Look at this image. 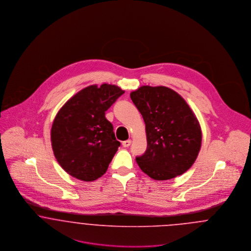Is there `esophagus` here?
Masks as SVG:
<instances>
[{"mask_svg": "<svg viewBox=\"0 0 251 251\" xmlns=\"http://www.w3.org/2000/svg\"><path fill=\"white\" fill-rule=\"evenodd\" d=\"M131 140H130V139H129V140H126V141H123V142H122V146H123V147H124V148H128V147H129V146H130V145H131Z\"/></svg>", "mask_w": 251, "mask_h": 251, "instance_id": "esophagus-1", "label": "esophagus"}]
</instances>
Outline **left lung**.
<instances>
[{"mask_svg": "<svg viewBox=\"0 0 251 251\" xmlns=\"http://www.w3.org/2000/svg\"><path fill=\"white\" fill-rule=\"evenodd\" d=\"M143 117L147 151L136 163L151 179H170L186 172L201 147V129L191 108L166 86L143 85L131 92Z\"/></svg>", "mask_w": 251, "mask_h": 251, "instance_id": "left-lung-1", "label": "left lung"}]
</instances>
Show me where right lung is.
<instances>
[{"label":"right lung","mask_w":251,"mask_h":251,"mask_svg":"<svg viewBox=\"0 0 251 251\" xmlns=\"http://www.w3.org/2000/svg\"><path fill=\"white\" fill-rule=\"evenodd\" d=\"M123 93L115 84L89 85L58 111L50 131L51 147L60 166L72 177L92 181L106 172L120 142L105 111Z\"/></svg>","instance_id":"add662e5"}]
</instances>
